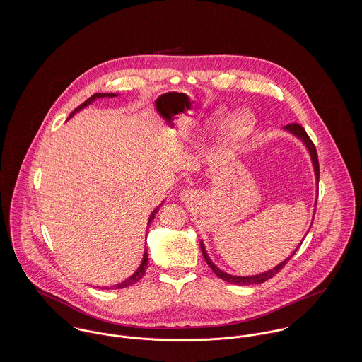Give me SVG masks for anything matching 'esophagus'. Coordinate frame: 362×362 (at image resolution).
Wrapping results in <instances>:
<instances>
[{"label": "esophagus", "mask_w": 362, "mask_h": 362, "mask_svg": "<svg viewBox=\"0 0 362 362\" xmlns=\"http://www.w3.org/2000/svg\"><path fill=\"white\" fill-rule=\"evenodd\" d=\"M180 197H181L182 201H189V199L194 198V191H191V189H182L181 194H180Z\"/></svg>", "instance_id": "1"}]
</instances>
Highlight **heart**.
I'll use <instances>...</instances> for the list:
<instances>
[{
  "label": "heart",
  "mask_w": 362,
  "mask_h": 362,
  "mask_svg": "<svg viewBox=\"0 0 362 362\" xmlns=\"http://www.w3.org/2000/svg\"><path fill=\"white\" fill-rule=\"evenodd\" d=\"M254 124L252 114L247 111L235 114L226 125V141L231 145L243 142L252 132Z\"/></svg>",
  "instance_id": "1"
}]
</instances>
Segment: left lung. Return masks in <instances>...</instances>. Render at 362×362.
<instances>
[{"instance_id": "1", "label": "left lung", "mask_w": 362, "mask_h": 362, "mask_svg": "<svg viewBox=\"0 0 362 362\" xmlns=\"http://www.w3.org/2000/svg\"><path fill=\"white\" fill-rule=\"evenodd\" d=\"M284 129L288 131L290 134H293L294 136H297L298 139H301L303 144L305 145V148L308 149L310 160H312V164H313V170H315L316 184H319V161H317V153H316L315 145H313V142L310 141L308 134L305 132V129H304L300 124H296V122H294V124H287V125L284 127ZM301 244H303V241L298 244V247L296 248V251H294L288 258L284 259L281 263H279L277 266H274L273 269H270V270H267V272L259 273V274H255V276H233V274H228V273L223 272L221 269H218V267L210 260V258L207 257L206 250H205V245H204L202 241H201V251H202V255H204V258L206 260L207 264L210 266V269L214 272V274H216L217 277H220L221 280H224V281H227V283H233V284H238V286H250V284H260V283H264L266 280H269V279H272L274 274H277V273L286 266V263L294 257V254H296L297 250L301 247Z\"/></svg>"}]
</instances>
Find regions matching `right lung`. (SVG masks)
I'll return each mask as SVG.
<instances>
[{
    "label": "right lung",
    "mask_w": 362,
    "mask_h": 362,
    "mask_svg": "<svg viewBox=\"0 0 362 362\" xmlns=\"http://www.w3.org/2000/svg\"><path fill=\"white\" fill-rule=\"evenodd\" d=\"M115 96H118V95H115V93H96V95H93L92 98H89L85 103L81 104L79 107H76L71 114H69V117H68V119L75 114V112H78V111H81L82 108H85L86 105H89L90 103H93L96 99H103V98H115ZM161 206V205H158V206L156 207L155 210L152 211V214H151V217H149V220H148V231H149V227H151V223L153 221V218H155V214L158 211V207ZM148 248H145V254H144V259H142V262H141V264H139V267L136 269V272L132 274V276H129L127 280H124V281H121V283H118V284H115V286H110V287H104L105 290H112V288H125V287H129V286H132V284H135V283H138L142 277H144V274H145V272H146V269H148Z\"/></svg>",
    "instance_id": "1"
}]
</instances>
